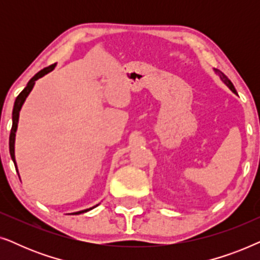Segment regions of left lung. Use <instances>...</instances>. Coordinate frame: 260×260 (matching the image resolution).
I'll return each instance as SVG.
<instances>
[{
  "mask_svg": "<svg viewBox=\"0 0 260 260\" xmlns=\"http://www.w3.org/2000/svg\"><path fill=\"white\" fill-rule=\"evenodd\" d=\"M215 72H216V74H219V77H220V79H221L223 83H225L227 86L230 87V90L232 91V92H234V93H237V91H236V88H234V86H233V84H232V81H231L229 78H227L225 74H223L221 71H219V70H215Z\"/></svg>",
  "mask_w": 260,
  "mask_h": 260,
  "instance_id": "left-lung-1",
  "label": "left lung"
}]
</instances>
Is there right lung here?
<instances>
[{"instance_id":"add662e5","label":"right lung","mask_w":260,"mask_h":260,"mask_svg":"<svg viewBox=\"0 0 260 260\" xmlns=\"http://www.w3.org/2000/svg\"><path fill=\"white\" fill-rule=\"evenodd\" d=\"M55 67V63H53V65L46 67V69L41 70L40 72H38L35 76L31 78V79L28 81L27 86L23 88L22 92L17 95L16 99H15V103H14V109H13V125H12V130H10V136H9V152H10V156H12V159L14 162V165H15V168L17 169L16 167V162H15V154H14V143H15V133H16V129H17V123H19V115H20V110L22 108L24 101H26L27 95L29 94V92L33 90L34 87V84L35 81H37L39 78L44 77L45 74H47L48 72H51L53 71V69ZM95 207V206H94ZM92 207V208H94ZM92 208H88V209H84V211H80V212H76L73 213V214H81V213H85L87 211H90Z\"/></svg>"}]
</instances>
